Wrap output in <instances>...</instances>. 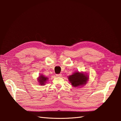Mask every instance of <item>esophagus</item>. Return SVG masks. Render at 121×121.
<instances>
[{
  "label": "esophagus",
  "instance_id": "1",
  "mask_svg": "<svg viewBox=\"0 0 121 121\" xmlns=\"http://www.w3.org/2000/svg\"><path fill=\"white\" fill-rule=\"evenodd\" d=\"M56 76L57 77H60L61 76V74H56Z\"/></svg>",
  "mask_w": 121,
  "mask_h": 121
}]
</instances>
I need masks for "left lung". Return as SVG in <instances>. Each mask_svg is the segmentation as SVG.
I'll return each mask as SVG.
<instances>
[{
	"mask_svg": "<svg viewBox=\"0 0 121 121\" xmlns=\"http://www.w3.org/2000/svg\"><path fill=\"white\" fill-rule=\"evenodd\" d=\"M69 80L74 87H78L86 84L88 77L83 73L76 72L69 77Z\"/></svg>",
	"mask_w": 121,
	"mask_h": 121,
	"instance_id": "left-lung-1",
	"label": "left lung"
}]
</instances>
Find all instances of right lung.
<instances>
[{
  "mask_svg": "<svg viewBox=\"0 0 121 121\" xmlns=\"http://www.w3.org/2000/svg\"><path fill=\"white\" fill-rule=\"evenodd\" d=\"M38 81L40 84V85H44L45 82L48 80V78L45 77L43 75H40L38 78Z\"/></svg>",
  "mask_w": 121,
  "mask_h": 121,
  "instance_id": "right-lung-1",
  "label": "right lung"
}]
</instances>
